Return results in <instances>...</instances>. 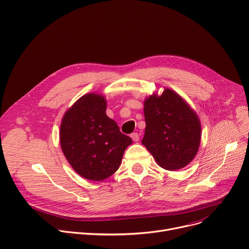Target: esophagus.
<instances>
[{
  "label": "esophagus",
  "instance_id": "34e87169",
  "mask_svg": "<svg viewBox=\"0 0 249 249\" xmlns=\"http://www.w3.org/2000/svg\"><path fill=\"white\" fill-rule=\"evenodd\" d=\"M130 138L133 139V141L134 142H138L139 141V139H140V136H139V134L138 133H133L130 135Z\"/></svg>",
  "mask_w": 249,
  "mask_h": 249
}]
</instances>
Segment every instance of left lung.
Masks as SVG:
<instances>
[{
  "label": "left lung",
  "instance_id": "left-lung-1",
  "mask_svg": "<svg viewBox=\"0 0 249 249\" xmlns=\"http://www.w3.org/2000/svg\"><path fill=\"white\" fill-rule=\"evenodd\" d=\"M145 129L142 143L159 166L176 171L187 166L196 156L201 139L197 114L186 101L171 89L144 101Z\"/></svg>",
  "mask_w": 249,
  "mask_h": 249
}]
</instances>
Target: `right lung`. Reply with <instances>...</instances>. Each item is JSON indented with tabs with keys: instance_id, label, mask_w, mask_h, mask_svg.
<instances>
[{
	"instance_id": "obj_1",
	"label": "right lung",
	"mask_w": 249,
	"mask_h": 249,
	"mask_svg": "<svg viewBox=\"0 0 249 249\" xmlns=\"http://www.w3.org/2000/svg\"><path fill=\"white\" fill-rule=\"evenodd\" d=\"M107 101L95 93L80 97L66 111L60 126V143L71 167L81 177L102 181L120 168L124 153L133 142L106 113Z\"/></svg>"
}]
</instances>
